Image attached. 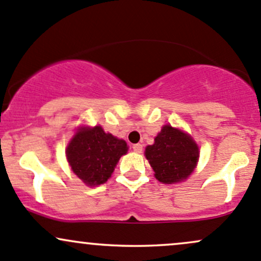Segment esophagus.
Here are the masks:
<instances>
[{
	"label": "esophagus",
	"mask_w": 261,
	"mask_h": 261,
	"mask_svg": "<svg viewBox=\"0 0 261 261\" xmlns=\"http://www.w3.org/2000/svg\"><path fill=\"white\" fill-rule=\"evenodd\" d=\"M133 150L135 151V152H137V153L142 152V145H141V144H136V145H133Z\"/></svg>",
	"instance_id": "1"
}]
</instances>
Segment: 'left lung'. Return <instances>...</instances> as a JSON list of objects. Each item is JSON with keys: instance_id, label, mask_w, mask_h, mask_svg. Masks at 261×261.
Returning <instances> with one entry per match:
<instances>
[{"instance_id": "obj_1", "label": "left lung", "mask_w": 261, "mask_h": 261, "mask_svg": "<svg viewBox=\"0 0 261 261\" xmlns=\"http://www.w3.org/2000/svg\"><path fill=\"white\" fill-rule=\"evenodd\" d=\"M146 159L162 183H176L187 178L198 162V146L191 136L172 126H163L154 144L146 147Z\"/></svg>"}]
</instances>
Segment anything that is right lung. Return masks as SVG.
Wrapping results in <instances>:
<instances>
[{
  "label": "right lung",
  "instance_id": "obj_1",
  "mask_svg": "<svg viewBox=\"0 0 261 261\" xmlns=\"http://www.w3.org/2000/svg\"><path fill=\"white\" fill-rule=\"evenodd\" d=\"M127 152L124 140L105 134L100 126L80 128L67 148V159L73 172L88 186L108 181L117 161Z\"/></svg>",
  "mask_w": 261,
  "mask_h": 261
}]
</instances>
